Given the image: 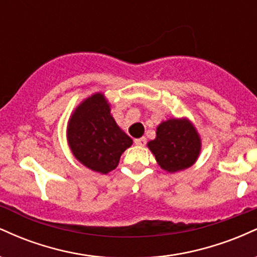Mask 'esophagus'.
<instances>
[{
  "instance_id": "obj_1",
  "label": "esophagus",
  "mask_w": 257,
  "mask_h": 257,
  "mask_svg": "<svg viewBox=\"0 0 257 257\" xmlns=\"http://www.w3.org/2000/svg\"><path fill=\"white\" fill-rule=\"evenodd\" d=\"M134 143H135V145H138V146H145L146 145V139L145 138L135 139Z\"/></svg>"
}]
</instances>
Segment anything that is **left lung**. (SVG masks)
Returning <instances> with one entry per match:
<instances>
[{
  "instance_id": "1",
  "label": "left lung",
  "mask_w": 257,
  "mask_h": 257,
  "mask_svg": "<svg viewBox=\"0 0 257 257\" xmlns=\"http://www.w3.org/2000/svg\"><path fill=\"white\" fill-rule=\"evenodd\" d=\"M159 167L169 173L193 166L200 153V138L187 118H170L157 126L155 140L149 141Z\"/></svg>"
}]
</instances>
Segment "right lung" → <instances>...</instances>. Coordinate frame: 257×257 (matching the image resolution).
<instances>
[{"label": "right lung", "instance_id": "obj_1", "mask_svg": "<svg viewBox=\"0 0 257 257\" xmlns=\"http://www.w3.org/2000/svg\"><path fill=\"white\" fill-rule=\"evenodd\" d=\"M67 143L78 162L96 173L116 169L133 140L111 116L110 104L95 93L79 104L67 123Z\"/></svg>", "mask_w": 257, "mask_h": 257}]
</instances>
